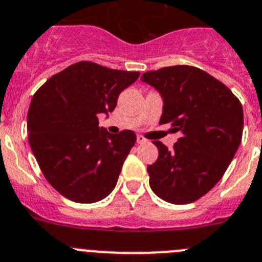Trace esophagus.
Returning <instances> with one entry per match:
<instances>
[{
	"instance_id": "esophagus-1",
	"label": "esophagus",
	"mask_w": 262,
	"mask_h": 262,
	"mask_svg": "<svg viewBox=\"0 0 262 262\" xmlns=\"http://www.w3.org/2000/svg\"><path fill=\"white\" fill-rule=\"evenodd\" d=\"M146 142V138L144 136H137V144H145Z\"/></svg>"
}]
</instances>
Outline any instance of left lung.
Segmentation results:
<instances>
[{"instance_id": "1", "label": "left lung", "mask_w": 262, "mask_h": 262, "mask_svg": "<svg viewBox=\"0 0 262 262\" xmlns=\"http://www.w3.org/2000/svg\"><path fill=\"white\" fill-rule=\"evenodd\" d=\"M141 80L162 96L159 124H171L181 137L169 150L153 141L158 158L147 166L154 194L172 204L192 203L226 172L243 136L244 113L227 85L192 66L145 72Z\"/></svg>"}]
</instances>
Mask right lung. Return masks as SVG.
Segmentation results:
<instances>
[{
    "instance_id": "add662e5",
    "label": "right lung",
    "mask_w": 262,
    "mask_h": 262,
    "mask_svg": "<svg viewBox=\"0 0 262 262\" xmlns=\"http://www.w3.org/2000/svg\"><path fill=\"white\" fill-rule=\"evenodd\" d=\"M140 72L77 62L36 91L27 113L29 144L45 178L76 203H95L116 187L136 133L111 134L99 115L113 112L118 95Z\"/></svg>"
}]
</instances>
